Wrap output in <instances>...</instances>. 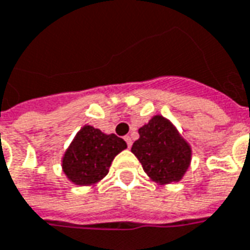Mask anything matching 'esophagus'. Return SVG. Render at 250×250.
<instances>
[{"label":"esophagus","instance_id":"obj_1","mask_svg":"<svg viewBox=\"0 0 250 250\" xmlns=\"http://www.w3.org/2000/svg\"><path fill=\"white\" fill-rule=\"evenodd\" d=\"M125 142L128 144V147H132V137H130V136H126V137H125Z\"/></svg>","mask_w":250,"mask_h":250}]
</instances>
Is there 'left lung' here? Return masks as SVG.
Here are the masks:
<instances>
[{
  "label": "left lung",
  "mask_w": 250,
  "mask_h": 250,
  "mask_svg": "<svg viewBox=\"0 0 250 250\" xmlns=\"http://www.w3.org/2000/svg\"><path fill=\"white\" fill-rule=\"evenodd\" d=\"M139 135L132 152L148 177L161 185L182 180L190 166L192 148L171 121L163 115H154L139 129Z\"/></svg>",
  "instance_id": "8db88e82"
}]
</instances>
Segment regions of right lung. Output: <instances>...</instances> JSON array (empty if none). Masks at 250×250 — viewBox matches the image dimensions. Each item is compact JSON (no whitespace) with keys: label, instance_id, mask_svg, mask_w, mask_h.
Instances as JSON below:
<instances>
[{"label":"right lung","instance_id":"right-lung-1","mask_svg":"<svg viewBox=\"0 0 250 250\" xmlns=\"http://www.w3.org/2000/svg\"><path fill=\"white\" fill-rule=\"evenodd\" d=\"M126 147V143L114 133L106 135L84 125L63 154V174L75 185H95L107 175L113 159Z\"/></svg>","mask_w":250,"mask_h":250}]
</instances>
